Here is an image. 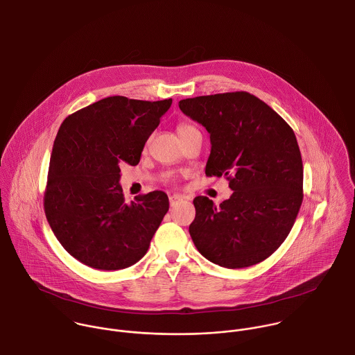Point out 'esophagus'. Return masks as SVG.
Wrapping results in <instances>:
<instances>
[{
	"mask_svg": "<svg viewBox=\"0 0 355 355\" xmlns=\"http://www.w3.org/2000/svg\"><path fill=\"white\" fill-rule=\"evenodd\" d=\"M184 199H185V196H182V195H173V196H170V205L174 206L175 203H178L180 200H184Z\"/></svg>",
	"mask_w": 355,
	"mask_h": 355,
	"instance_id": "1",
	"label": "esophagus"
}]
</instances>
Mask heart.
<instances>
[{
    "mask_svg": "<svg viewBox=\"0 0 355 355\" xmlns=\"http://www.w3.org/2000/svg\"><path fill=\"white\" fill-rule=\"evenodd\" d=\"M193 130H195V128H193L192 125H189V124H180V125H178V128H177L180 138H181V137H184L185 134H188V132L193 131Z\"/></svg>",
    "mask_w": 355,
    "mask_h": 355,
    "instance_id": "1",
    "label": "heart"
}]
</instances>
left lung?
Segmentation results:
<instances>
[{
	"mask_svg": "<svg viewBox=\"0 0 355 355\" xmlns=\"http://www.w3.org/2000/svg\"><path fill=\"white\" fill-rule=\"evenodd\" d=\"M178 105L210 134L206 175L227 177L234 191L218 207L206 196L193 199L189 234L196 249L232 270L264 261L289 235L303 202V162L293 130L245 91Z\"/></svg>",
	"mask_w": 355,
	"mask_h": 355,
	"instance_id": "1",
	"label": "left lung"
}]
</instances>
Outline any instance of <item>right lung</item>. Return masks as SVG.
<instances>
[{
    "mask_svg": "<svg viewBox=\"0 0 355 355\" xmlns=\"http://www.w3.org/2000/svg\"><path fill=\"white\" fill-rule=\"evenodd\" d=\"M171 102L116 95L63 120L51 153L44 210L59 243L80 263L114 271L146 254L168 198L153 191L125 203L120 164L139 163Z\"/></svg>",
    "mask_w": 355,
    "mask_h": 355,
    "instance_id": "right-lung-1",
    "label": "right lung"
}]
</instances>
